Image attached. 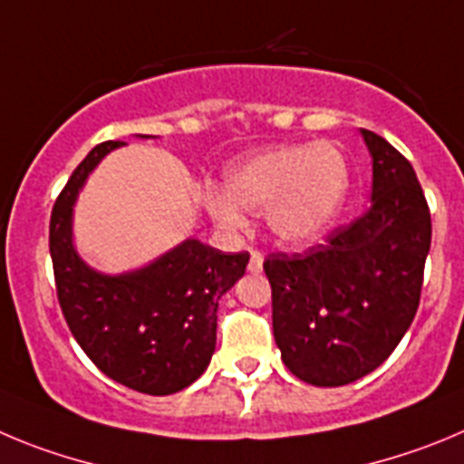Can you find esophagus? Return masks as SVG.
Here are the masks:
<instances>
[{
    "label": "esophagus",
    "mask_w": 464,
    "mask_h": 464,
    "mask_svg": "<svg viewBox=\"0 0 464 464\" xmlns=\"http://www.w3.org/2000/svg\"><path fill=\"white\" fill-rule=\"evenodd\" d=\"M252 273H258V270L263 268V256L258 252H252V256H249V266H247Z\"/></svg>",
    "instance_id": "obj_1"
}]
</instances>
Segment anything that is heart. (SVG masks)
Returning <instances> with one entry per match:
<instances>
[{
  "mask_svg": "<svg viewBox=\"0 0 464 464\" xmlns=\"http://www.w3.org/2000/svg\"><path fill=\"white\" fill-rule=\"evenodd\" d=\"M349 182V164L337 148L289 145L228 166L224 194L210 191L208 208L228 228L245 227L242 210H266L277 240L307 245L333 227L344 208Z\"/></svg>",
  "mask_w": 464,
  "mask_h": 464,
  "instance_id": "obj_1",
  "label": "heart"
}]
</instances>
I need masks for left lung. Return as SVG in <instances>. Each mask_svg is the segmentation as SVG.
I'll use <instances>...</instances> for the list:
<instances>
[{
  "mask_svg": "<svg viewBox=\"0 0 464 464\" xmlns=\"http://www.w3.org/2000/svg\"><path fill=\"white\" fill-rule=\"evenodd\" d=\"M372 154V206L304 252H273V333L291 374L344 386L382 365L414 321L430 252V208L393 145L362 129Z\"/></svg>",
  "mask_w": 464,
  "mask_h": 464,
  "instance_id": "obj_1",
  "label": "left lung"
}]
</instances>
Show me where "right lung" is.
Masks as SVG:
<instances>
[{
	"label": "right lung",
	"instance_id": "obj_1",
	"mask_svg": "<svg viewBox=\"0 0 464 464\" xmlns=\"http://www.w3.org/2000/svg\"><path fill=\"white\" fill-rule=\"evenodd\" d=\"M118 145L92 150L50 212L57 300L71 335L106 377L139 393L170 395L206 372L219 298L245 275L249 254L187 240L136 273L106 277L87 268L71 245V208L90 170Z\"/></svg>",
	"mask_w": 464,
	"mask_h": 464
}]
</instances>
